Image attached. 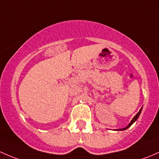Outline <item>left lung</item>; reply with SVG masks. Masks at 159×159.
I'll use <instances>...</instances> for the list:
<instances>
[{
    "label": "left lung",
    "mask_w": 159,
    "mask_h": 159,
    "mask_svg": "<svg viewBox=\"0 0 159 159\" xmlns=\"http://www.w3.org/2000/svg\"><path fill=\"white\" fill-rule=\"evenodd\" d=\"M141 111H142V108H141V109H140V110H139V112H138V113H137V114H136V115H135V117H134V118H133V119H132V121H131V122H130V123H129V125H128V126H127V127H125V128H124V129H119V130H125V129H128V128H129V127H130V126H131V125H132V124H133V123H134V122H135V121H136V120H137V119H138L139 116V115H140V113H141Z\"/></svg>",
    "instance_id": "obj_1"
}]
</instances>
